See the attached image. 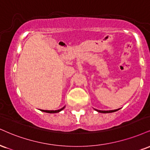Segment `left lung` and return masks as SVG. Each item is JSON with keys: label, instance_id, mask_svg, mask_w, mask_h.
I'll list each match as a JSON object with an SVG mask.
<instances>
[{"label": "left lung", "instance_id": "obj_1", "mask_svg": "<svg viewBox=\"0 0 150 150\" xmlns=\"http://www.w3.org/2000/svg\"><path fill=\"white\" fill-rule=\"evenodd\" d=\"M120 109H117V110H107V111H104V110H95L98 111V112L100 113H110V112H116L117 110H119Z\"/></svg>", "mask_w": 150, "mask_h": 150}]
</instances>
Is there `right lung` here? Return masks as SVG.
I'll use <instances>...</instances> for the list:
<instances>
[{
    "instance_id": "right-lung-1",
    "label": "right lung",
    "mask_w": 150,
    "mask_h": 150,
    "mask_svg": "<svg viewBox=\"0 0 150 150\" xmlns=\"http://www.w3.org/2000/svg\"><path fill=\"white\" fill-rule=\"evenodd\" d=\"M65 108V106L64 108H61L60 110H42V112H47V113H57V112H59L62 110H64Z\"/></svg>"
}]
</instances>
